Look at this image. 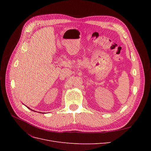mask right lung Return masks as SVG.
Listing matches in <instances>:
<instances>
[{
    "instance_id": "add662e5",
    "label": "right lung",
    "mask_w": 151,
    "mask_h": 151,
    "mask_svg": "<svg viewBox=\"0 0 151 151\" xmlns=\"http://www.w3.org/2000/svg\"><path fill=\"white\" fill-rule=\"evenodd\" d=\"M29 108V109H31V110H32V109H30V108Z\"/></svg>"
}]
</instances>
